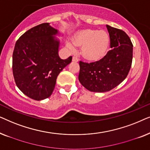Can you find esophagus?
I'll list each match as a JSON object with an SVG mask.
<instances>
[{"label": "esophagus", "mask_w": 150, "mask_h": 150, "mask_svg": "<svg viewBox=\"0 0 150 150\" xmlns=\"http://www.w3.org/2000/svg\"><path fill=\"white\" fill-rule=\"evenodd\" d=\"M72 61L73 62H78V61H79V59H78L76 57H73V58H72Z\"/></svg>", "instance_id": "obj_1"}]
</instances>
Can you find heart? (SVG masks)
<instances>
[{"instance_id":"b5f03b06","label":"heart","mask_w":150,"mask_h":150,"mask_svg":"<svg viewBox=\"0 0 150 150\" xmlns=\"http://www.w3.org/2000/svg\"><path fill=\"white\" fill-rule=\"evenodd\" d=\"M72 42L75 46L82 47L81 54L89 61H98L106 56L109 47V36L104 30L95 29L81 30L74 35ZM70 42L67 46L71 50L74 46Z\"/></svg>"}]
</instances>
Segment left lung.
Instances as JSON below:
<instances>
[{"label":"left lung","instance_id":"obj_1","mask_svg":"<svg viewBox=\"0 0 150 150\" xmlns=\"http://www.w3.org/2000/svg\"><path fill=\"white\" fill-rule=\"evenodd\" d=\"M110 48L101 60L80 61L79 80L90 91L106 92L116 87L127 77L132 61L133 45L126 33L106 25Z\"/></svg>","mask_w":150,"mask_h":150}]
</instances>
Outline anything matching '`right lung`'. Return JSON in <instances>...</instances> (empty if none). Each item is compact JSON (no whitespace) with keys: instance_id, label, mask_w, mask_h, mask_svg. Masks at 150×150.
I'll list each match as a JSON object with an SVG mask.
<instances>
[{"instance_id":"right-lung-1","label":"right lung","mask_w":150,"mask_h":150,"mask_svg":"<svg viewBox=\"0 0 150 150\" xmlns=\"http://www.w3.org/2000/svg\"><path fill=\"white\" fill-rule=\"evenodd\" d=\"M57 29L49 23L34 26L16 43L12 69L16 84L24 94L35 100L48 98L52 93L57 78L71 63L72 57L61 59Z\"/></svg>"}]
</instances>
